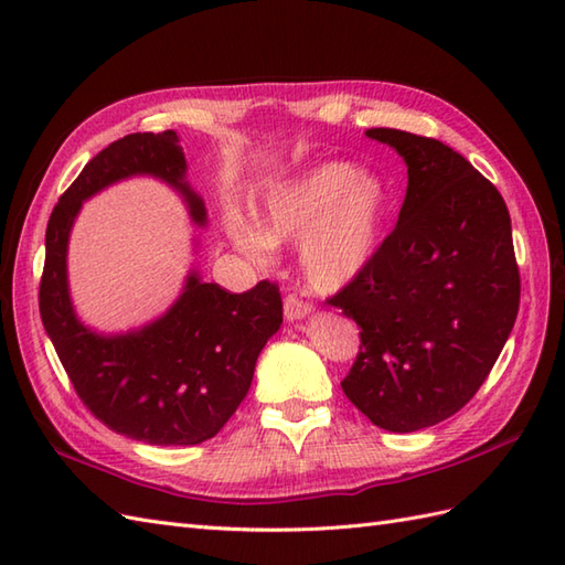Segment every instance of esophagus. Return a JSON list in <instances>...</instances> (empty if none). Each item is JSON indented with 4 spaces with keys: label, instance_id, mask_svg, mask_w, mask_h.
Here are the masks:
<instances>
[{
    "label": "esophagus",
    "instance_id": "1",
    "mask_svg": "<svg viewBox=\"0 0 565 565\" xmlns=\"http://www.w3.org/2000/svg\"><path fill=\"white\" fill-rule=\"evenodd\" d=\"M310 313H313V306L306 303L303 298H298L296 294L286 296V301H284V318L286 320L294 322V320H301V318H306Z\"/></svg>",
    "mask_w": 565,
    "mask_h": 565
}]
</instances>
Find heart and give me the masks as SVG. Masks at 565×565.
<instances>
[{"mask_svg":"<svg viewBox=\"0 0 565 565\" xmlns=\"http://www.w3.org/2000/svg\"><path fill=\"white\" fill-rule=\"evenodd\" d=\"M388 189L350 162H322L274 184L262 196L257 225L231 218L227 233L252 257L301 239V267L316 291H338L376 257L388 213Z\"/></svg>","mask_w":565,"mask_h":565,"instance_id":"heart-1","label":"heart"}]
</instances>
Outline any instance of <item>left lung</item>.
<instances>
[{"label": "left lung", "instance_id": "8db88e82", "mask_svg": "<svg viewBox=\"0 0 565 565\" xmlns=\"http://www.w3.org/2000/svg\"><path fill=\"white\" fill-rule=\"evenodd\" d=\"M407 164L393 233L330 298L359 326L342 391L371 423L417 431L483 386L520 310V269L500 191L435 138L369 128Z\"/></svg>", "mask_w": 565, "mask_h": 565}]
</instances>
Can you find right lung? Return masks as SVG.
I'll return each instance as SVG.
<instances>
[{"label": "right lung", "instance_id": "add662e5", "mask_svg": "<svg viewBox=\"0 0 565 565\" xmlns=\"http://www.w3.org/2000/svg\"><path fill=\"white\" fill-rule=\"evenodd\" d=\"M128 177L170 184L184 196L191 221L206 225V206L184 179L186 160L174 130L111 142L84 164L47 221L41 320L94 417L116 435L189 447L218 435L243 403L262 347L281 328V294L271 281L231 294L191 269L172 308L140 330L99 334L82 326L67 286L72 223L82 201Z\"/></svg>", "mask_w": 565, "mask_h": 565}]
</instances>
